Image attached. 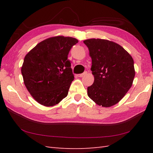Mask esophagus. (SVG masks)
<instances>
[{
	"label": "esophagus",
	"mask_w": 153,
	"mask_h": 153,
	"mask_svg": "<svg viewBox=\"0 0 153 153\" xmlns=\"http://www.w3.org/2000/svg\"><path fill=\"white\" fill-rule=\"evenodd\" d=\"M87 74V71H85V72H83L82 74H77V76L78 77H83V76H85V75H86Z\"/></svg>",
	"instance_id": "1"
}]
</instances>
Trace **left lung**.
I'll use <instances>...</instances> for the list:
<instances>
[{
	"mask_svg": "<svg viewBox=\"0 0 153 153\" xmlns=\"http://www.w3.org/2000/svg\"><path fill=\"white\" fill-rule=\"evenodd\" d=\"M92 59L95 80L87 95L99 106L110 107L125 96L135 77L134 62L124 48L114 42L100 39L83 41Z\"/></svg>",
	"mask_w": 153,
	"mask_h": 153,
	"instance_id": "obj_1",
	"label": "left lung"
}]
</instances>
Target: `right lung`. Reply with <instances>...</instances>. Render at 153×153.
<instances>
[{
	"mask_svg": "<svg viewBox=\"0 0 153 153\" xmlns=\"http://www.w3.org/2000/svg\"><path fill=\"white\" fill-rule=\"evenodd\" d=\"M76 39L58 36L38 43L25 56L22 74L28 91L42 105L52 106L67 97L74 79L68 55Z\"/></svg>",
	"mask_w": 153,
	"mask_h": 153,
	"instance_id": "add662e5",
	"label": "right lung"
}]
</instances>
